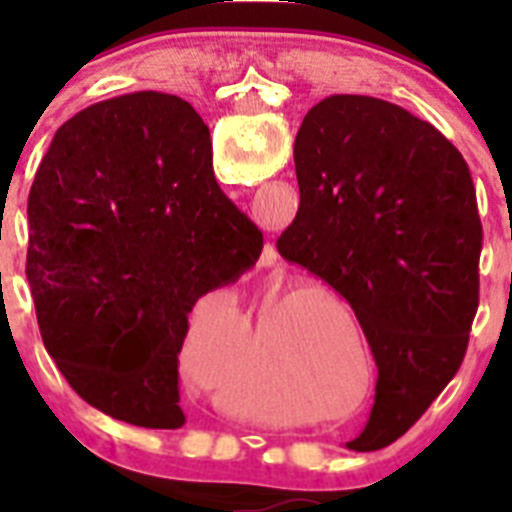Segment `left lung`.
Wrapping results in <instances>:
<instances>
[{
  "instance_id": "obj_1",
  "label": "left lung",
  "mask_w": 512,
  "mask_h": 512,
  "mask_svg": "<svg viewBox=\"0 0 512 512\" xmlns=\"http://www.w3.org/2000/svg\"><path fill=\"white\" fill-rule=\"evenodd\" d=\"M300 210L287 261L346 297L377 361L354 451L390 446L459 372L479 305L482 223L451 140L397 104L330 94L295 138Z\"/></svg>"
}]
</instances>
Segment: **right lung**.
Listing matches in <instances>:
<instances>
[{"mask_svg": "<svg viewBox=\"0 0 512 512\" xmlns=\"http://www.w3.org/2000/svg\"><path fill=\"white\" fill-rule=\"evenodd\" d=\"M27 223L40 336L66 382L115 420L182 428L189 312L264 246L215 182L202 117L164 92L76 112L40 161Z\"/></svg>", "mask_w": 512, "mask_h": 512, "instance_id": "1", "label": "right lung"}]
</instances>
